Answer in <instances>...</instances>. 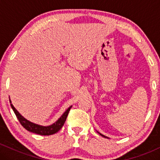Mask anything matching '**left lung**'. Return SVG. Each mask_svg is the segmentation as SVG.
Returning a JSON list of instances; mask_svg holds the SVG:
<instances>
[{"instance_id": "1", "label": "left lung", "mask_w": 160, "mask_h": 160, "mask_svg": "<svg viewBox=\"0 0 160 160\" xmlns=\"http://www.w3.org/2000/svg\"><path fill=\"white\" fill-rule=\"evenodd\" d=\"M97 132H98V134H99V135H102V137H104V138H108V137H107V136H105V135H102V134H101L100 132H98V131H97Z\"/></svg>"}]
</instances>
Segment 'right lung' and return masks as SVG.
Listing matches in <instances>:
<instances>
[{"label": "right lung", "mask_w": 160, "mask_h": 160, "mask_svg": "<svg viewBox=\"0 0 160 160\" xmlns=\"http://www.w3.org/2000/svg\"><path fill=\"white\" fill-rule=\"evenodd\" d=\"M10 105L11 108H12V111H14L15 114L17 117V119L19 120V121L21 123L22 126H23L25 129L28 130V131L31 132L35 133V134H38V135H53V134L56 133L57 132L59 131L61 129L63 125L65 124V122L67 119L68 115V113L71 110L72 105L70 106V107L68 108L66 111L64 112V113L62 114L59 118L54 123H52V125H49V126H41V125H38L36 123H34V122H31V121L28 120L27 119H25L23 116H22L20 114V113L17 110L14 108V106L12 105V102H11V100L10 99Z\"/></svg>", "instance_id": "obj_1"}]
</instances>
